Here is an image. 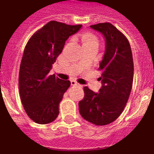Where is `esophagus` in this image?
<instances>
[{"mask_svg":"<svg viewBox=\"0 0 154 154\" xmlns=\"http://www.w3.org/2000/svg\"><path fill=\"white\" fill-rule=\"evenodd\" d=\"M70 82H71V85L72 86H80V87H82V85H80V84H78V83L77 82V81H70Z\"/></svg>","mask_w":154,"mask_h":154,"instance_id":"esophagus-1","label":"esophagus"}]
</instances>
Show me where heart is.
Here are the masks:
<instances>
[{
  "instance_id": "b5f03b06",
  "label": "heart",
  "mask_w": 154,
  "mask_h": 154,
  "mask_svg": "<svg viewBox=\"0 0 154 154\" xmlns=\"http://www.w3.org/2000/svg\"><path fill=\"white\" fill-rule=\"evenodd\" d=\"M84 38H85V44L92 43V42H97V43H98L97 38H96L95 36H94L93 35L91 34L85 35Z\"/></svg>"
}]
</instances>
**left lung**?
<instances>
[{
  "instance_id": "left-lung-1",
  "label": "left lung",
  "mask_w": 154,
  "mask_h": 154,
  "mask_svg": "<svg viewBox=\"0 0 154 154\" xmlns=\"http://www.w3.org/2000/svg\"><path fill=\"white\" fill-rule=\"evenodd\" d=\"M105 36V53L98 68L102 87L94 93L84 88L85 97L79 101V112L86 121L105 125L116 120L125 109L133 82V59L125 35L109 22L91 25Z\"/></svg>"
}]
</instances>
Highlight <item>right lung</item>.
<instances>
[{
	"instance_id": "obj_1",
	"label": "right lung",
	"mask_w": 154,
	"mask_h": 154,
	"mask_svg": "<svg viewBox=\"0 0 154 154\" xmlns=\"http://www.w3.org/2000/svg\"><path fill=\"white\" fill-rule=\"evenodd\" d=\"M81 26L50 21L25 45L18 77L20 97L26 114L36 123H50L58 116L59 105L70 81L50 75L49 71L66 39Z\"/></svg>"
}]
</instances>
